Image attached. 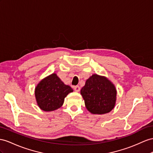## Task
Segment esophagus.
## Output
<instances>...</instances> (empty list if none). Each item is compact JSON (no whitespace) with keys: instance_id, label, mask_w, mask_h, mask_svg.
<instances>
[{"instance_id":"obj_1","label":"esophagus","mask_w":153,"mask_h":153,"mask_svg":"<svg viewBox=\"0 0 153 153\" xmlns=\"http://www.w3.org/2000/svg\"><path fill=\"white\" fill-rule=\"evenodd\" d=\"M74 89L76 92H79L80 91V87L79 86H75V87H74Z\"/></svg>"}]
</instances>
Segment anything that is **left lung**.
<instances>
[{
  "instance_id": "obj_1",
  "label": "left lung",
  "mask_w": 153,
  "mask_h": 153,
  "mask_svg": "<svg viewBox=\"0 0 153 153\" xmlns=\"http://www.w3.org/2000/svg\"><path fill=\"white\" fill-rule=\"evenodd\" d=\"M87 110L94 114H103L114 108L116 101L114 85L106 77L93 74L81 90Z\"/></svg>"
}]
</instances>
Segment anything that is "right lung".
Wrapping results in <instances>:
<instances>
[{"mask_svg": "<svg viewBox=\"0 0 153 153\" xmlns=\"http://www.w3.org/2000/svg\"><path fill=\"white\" fill-rule=\"evenodd\" d=\"M73 89L64 84L56 74L42 79L35 89V96L38 106L44 111H53L60 108L65 97Z\"/></svg>", "mask_w": 153, "mask_h": 153, "instance_id": "add662e5", "label": "right lung"}]
</instances>
